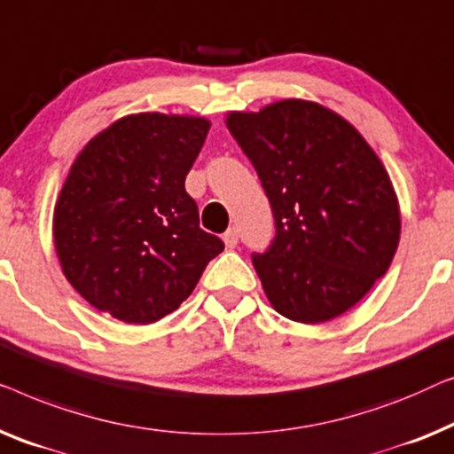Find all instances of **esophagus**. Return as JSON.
I'll list each match as a JSON object with an SVG mask.
<instances>
[{
    "instance_id": "esophagus-1",
    "label": "esophagus",
    "mask_w": 454,
    "mask_h": 454,
    "mask_svg": "<svg viewBox=\"0 0 454 454\" xmlns=\"http://www.w3.org/2000/svg\"><path fill=\"white\" fill-rule=\"evenodd\" d=\"M224 245H226V248H234L236 245H239V230H236V228L226 230V234H224Z\"/></svg>"
}]
</instances>
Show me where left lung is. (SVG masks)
<instances>
[{
    "mask_svg": "<svg viewBox=\"0 0 454 454\" xmlns=\"http://www.w3.org/2000/svg\"><path fill=\"white\" fill-rule=\"evenodd\" d=\"M226 125L253 162L276 218V239L253 265L286 318L343 315L391 265L399 201L385 164L356 127L318 102L286 98Z\"/></svg>",
    "mask_w": 454,
    "mask_h": 454,
    "instance_id": "left-lung-1",
    "label": "left lung"
}]
</instances>
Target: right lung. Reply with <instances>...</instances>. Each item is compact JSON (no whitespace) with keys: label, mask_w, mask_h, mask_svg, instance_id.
I'll use <instances>...</instances> for the list:
<instances>
[{"label":"right lung","mask_w":454,"mask_h":454,"mask_svg":"<svg viewBox=\"0 0 454 454\" xmlns=\"http://www.w3.org/2000/svg\"><path fill=\"white\" fill-rule=\"evenodd\" d=\"M212 123L139 113L114 121L75 158L57 197L53 240L63 276L100 312L160 321L224 251L200 228L184 176Z\"/></svg>","instance_id":"obj_1"}]
</instances>
